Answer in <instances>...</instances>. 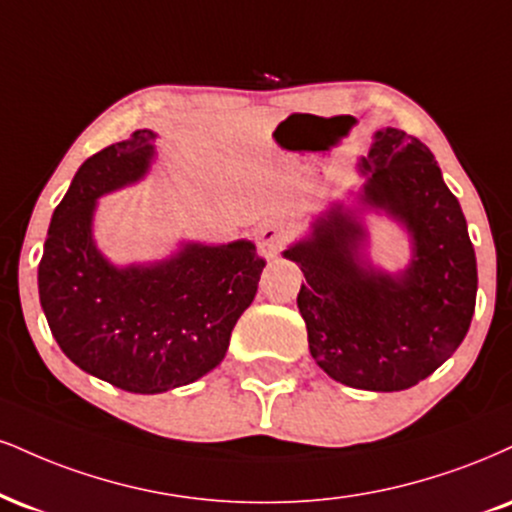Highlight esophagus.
Listing matches in <instances>:
<instances>
[{"label":"esophagus","instance_id":"obj_1","mask_svg":"<svg viewBox=\"0 0 512 512\" xmlns=\"http://www.w3.org/2000/svg\"><path fill=\"white\" fill-rule=\"evenodd\" d=\"M283 245H286V231H283V226L274 224V221L260 226V240H257V248H260L262 257L272 260V257L279 255Z\"/></svg>","mask_w":512,"mask_h":512}]
</instances>
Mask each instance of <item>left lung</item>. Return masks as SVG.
Listing matches in <instances>:
<instances>
[{"label":"left lung","instance_id":"8db88e82","mask_svg":"<svg viewBox=\"0 0 512 512\" xmlns=\"http://www.w3.org/2000/svg\"><path fill=\"white\" fill-rule=\"evenodd\" d=\"M365 200L408 226L415 260L400 279L355 260L362 229L341 207L317 219L312 238L283 255L305 276L298 307L315 362L362 391H403L455 353L477 300V260L458 197L429 147L386 128L374 135Z\"/></svg>","mask_w":512,"mask_h":512}]
</instances>
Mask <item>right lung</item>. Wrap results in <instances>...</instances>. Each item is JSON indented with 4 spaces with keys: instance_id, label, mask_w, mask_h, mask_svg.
I'll return each instance as SVG.
<instances>
[{
    "instance_id": "1",
    "label": "right lung",
    "mask_w": 512,
    "mask_h": 512,
    "mask_svg": "<svg viewBox=\"0 0 512 512\" xmlns=\"http://www.w3.org/2000/svg\"><path fill=\"white\" fill-rule=\"evenodd\" d=\"M155 138L135 131L85 159L54 209L38 267L42 310L64 355L131 393L193 384L217 367L267 264L248 240L188 245L157 267L128 269L95 250V200L145 174Z\"/></svg>"
}]
</instances>
